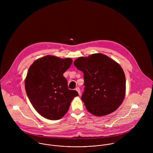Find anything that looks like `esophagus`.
<instances>
[{
    "mask_svg": "<svg viewBox=\"0 0 153 153\" xmlns=\"http://www.w3.org/2000/svg\"><path fill=\"white\" fill-rule=\"evenodd\" d=\"M75 90L78 92V94H79V95H81V92H80V89H79V87H76L75 88Z\"/></svg>",
    "mask_w": 153,
    "mask_h": 153,
    "instance_id": "34e87169",
    "label": "esophagus"
}]
</instances>
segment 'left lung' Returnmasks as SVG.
<instances>
[{"label":"left lung","mask_w":153,"mask_h":153,"mask_svg":"<svg viewBox=\"0 0 153 153\" xmlns=\"http://www.w3.org/2000/svg\"><path fill=\"white\" fill-rule=\"evenodd\" d=\"M74 64L84 73L81 100L90 113L102 116L119 107L125 97L126 81L118 64L104 54L95 53L78 58Z\"/></svg>","instance_id":"obj_1"}]
</instances>
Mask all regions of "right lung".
<instances>
[{
    "mask_svg": "<svg viewBox=\"0 0 153 153\" xmlns=\"http://www.w3.org/2000/svg\"><path fill=\"white\" fill-rule=\"evenodd\" d=\"M71 58L47 55L30 66L25 79L27 97L36 111L45 118L56 120L68 111L71 100L78 95L69 89L63 74L70 67Z\"/></svg>",
    "mask_w": 153,
    "mask_h": 153,
    "instance_id": "1",
    "label": "right lung"
}]
</instances>
